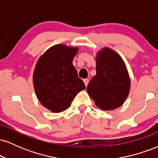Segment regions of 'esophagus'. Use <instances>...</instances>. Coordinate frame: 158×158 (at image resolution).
<instances>
[{
  "label": "esophagus",
  "instance_id": "esophagus-1",
  "mask_svg": "<svg viewBox=\"0 0 158 158\" xmlns=\"http://www.w3.org/2000/svg\"><path fill=\"white\" fill-rule=\"evenodd\" d=\"M83 81H84L85 86H87V85H88V82H89V80H88V79H83Z\"/></svg>",
  "mask_w": 158,
  "mask_h": 158
}]
</instances>
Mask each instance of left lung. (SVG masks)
I'll return each instance as SVG.
<instances>
[{
    "label": "left lung",
    "mask_w": 158,
    "mask_h": 158,
    "mask_svg": "<svg viewBox=\"0 0 158 158\" xmlns=\"http://www.w3.org/2000/svg\"><path fill=\"white\" fill-rule=\"evenodd\" d=\"M95 59L97 74L87 87V92L101 110L118 108L126 100L131 89L126 63L118 52L108 47L98 50Z\"/></svg>",
    "instance_id": "8db88e82"
}]
</instances>
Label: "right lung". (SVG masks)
I'll return each mask as SVG.
<instances>
[{
	"label": "right lung",
	"mask_w": 158,
	"mask_h": 158,
	"mask_svg": "<svg viewBox=\"0 0 158 158\" xmlns=\"http://www.w3.org/2000/svg\"><path fill=\"white\" fill-rule=\"evenodd\" d=\"M78 50V47L56 44L36 62L32 75L35 95L40 103L53 113L68 109L77 94L85 89L73 64Z\"/></svg>",
	"instance_id": "right-lung-1"
}]
</instances>
